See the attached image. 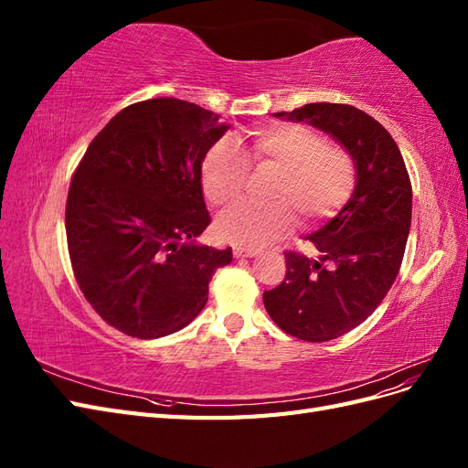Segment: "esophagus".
I'll list each match as a JSON object with an SVG mask.
<instances>
[{"mask_svg": "<svg viewBox=\"0 0 468 468\" xmlns=\"http://www.w3.org/2000/svg\"><path fill=\"white\" fill-rule=\"evenodd\" d=\"M260 250L258 248H248V246H234V256L236 258H253L258 256Z\"/></svg>", "mask_w": 468, "mask_h": 468, "instance_id": "obj_1", "label": "esophagus"}]
</instances>
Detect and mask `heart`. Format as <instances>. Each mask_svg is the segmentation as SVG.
Returning a JSON list of instances; mask_svg holds the SVG:
<instances>
[{
    "mask_svg": "<svg viewBox=\"0 0 468 468\" xmlns=\"http://www.w3.org/2000/svg\"><path fill=\"white\" fill-rule=\"evenodd\" d=\"M250 164L281 169L267 205L246 203L224 212L218 230L236 246H260L285 236L292 215L303 226L334 217L356 189L357 165L353 155L304 124L282 122L253 133L246 155L230 140L208 150L201 165L203 189L210 203L230 207L244 195Z\"/></svg>",
    "mask_w": 468,
    "mask_h": 468,
    "instance_id": "heart-1",
    "label": "heart"
}]
</instances>
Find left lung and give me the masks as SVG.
Returning <instances> with one entry per match:
<instances>
[{
	"label": "left lung",
	"mask_w": 468,
	"mask_h": 468,
	"mask_svg": "<svg viewBox=\"0 0 468 468\" xmlns=\"http://www.w3.org/2000/svg\"><path fill=\"white\" fill-rule=\"evenodd\" d=\"M275 115L332 134L357 165L347 205L306 238L318 258L285 251V279L263 292L265 310L282 332L330 342L369 318L399 275L412 222V183L388 131L357 107L308 103Z\"/></svg>",
	"instance_id": "1"
}]
</instances>
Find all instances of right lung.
I'll list each match as a JSON object with an SVG mask.
<instances>
[{
	"label": "right lung",
	"mask_w": 468,
	"mask_h": 468,
	"mask_svg": "<svg viewBox=\"0 0 468 468\" xmlns=\"http://www.w3.org/2000/svg\"><path fill=\"white\" fill-rule=\"evenodd\" d=\"M229 126L174 97L124 107L69 181L66 238L78 285L119 332L155 339L201 313L232 250L195 244L210 224L201 164Z\"/></svg>",
	"instance_id": "1"
}]
</instances>
